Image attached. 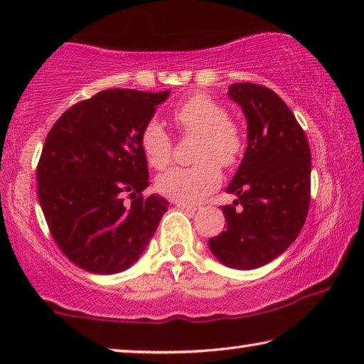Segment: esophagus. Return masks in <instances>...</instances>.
<instances>
[{
  "label": "esophagus",
  "instance_id": "esophagus-1",
  "mask_svg": "<svg viewBox=\"0 0 364 364\" xmlns=\"http://www.w3.org/2000/svg\"><path fill=\"white\" fill-rule=\"evenodd\" d=\"M172 203H174L177 208H181V210H190V211H195L197 210V206L195 205H188V203H183V201H172Z\"/></svg>",
  "mask_w": 364,
  "mask_h": 364
}]
</instances>
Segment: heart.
<instances>
[{
    "instance_id": "b5f03b06",
    "label": "heart",
    "mask_w": 364,
    "mask_h": 364,
    "mask_svg": "<svg viewBox=\"0 0 364 364\" xmlns=\"http://www.w3.org/2000/svg\"><path fill=\"white\" fill-rule=\"evenodd\" d=\"M172 120L182 135L197 136L192 167H174L159 176L156 187L167 198L195 203L220 186L221 167H232L244 148L236 122L228 119L221 104L205 94H193L172 110ZM143 154L154 169H164L172 159V138L158 120H149L139 136Z\"/></svg>"
}]
</instances>
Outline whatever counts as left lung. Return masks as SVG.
Segmentation results:
<instances>
[{"instance_id": "obj_1", "label": "left lung", "mask_w": 364, "mask_h": 364, "mask_svg": "<svg viewBox=\"0 0 364 364\" xmlns=\"http://www.w3.org/2000/svg\"><path fill=\"white\" fill-rule=\"evenodd\" d=\"M228 96L242 107L249 144L226 188L237 195L234 205L223 206L228 226L208 245L223 265L252 270L282 255L304 226L311 149L293 112L272 89L234 82Z\"/></svg>"}]
</instances>
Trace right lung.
<instances>
[{
  "label": "right lung",
  "instance_id": "right-lung-1",
  "mask_svg": "<svg viewBox=\"0 0 364 364\" xmlns=\"http://www.w3.org/2000/svg\"><path fill=\"white\" fill-rule=\"evenodd\" d=\"M167 96L105 89L73 105L48 132L37 164L38 201L55 242L82 270H127L167 211L166 198L143 195L149 174L139 144Z\"/></svg>",
  "mask_w": 364,
  "mask_h": 364
}]
</instances>
